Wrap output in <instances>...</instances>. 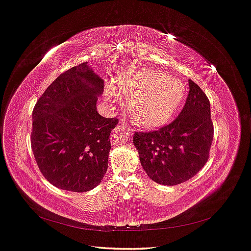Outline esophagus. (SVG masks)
Returning <instances> with one entry per match:
<instances>
[{
  "label": "esophagus",
  "mask_w": 251,
  "mask_h": 251,
  "mask_svg": "<svg viewBox=\"0 0 251 251\" xmlns=\"http://www.w3.org/2000/svg\"><path fill=\"white\" fill-rule=\"evenodd\" d=\"M119 123H120V126L122 127V129L123 130H126V131H129V132H132V128H131L126 122H125V120H124V119H121V120H120V122H119ZM115 133H117V130H115V132L112 134V136H114L115 137Z\"/></svg>",
  "instance_id": "esophagus-1"
}]
</instances>
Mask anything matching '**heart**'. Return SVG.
<instances>
[{
	"instance_id": "b5f03b06",
	"label": "heart",
	"mask_w": 251,
	"mask_h": 251,
	"mask_svg": "<svg viewBox=\"0 0 251 251\" xmlns=\"http://www.w3.org/2000/svg\"><path fill=\"white\" fill-rule=\"evenodd\" d=\"M185 85L178 78L153 69L130 71L118 76L105 86L104 98L109 103L130 98L128 108L135 123L153 128L166 123L183 100Z\"/></svg>"
}]
</instances>
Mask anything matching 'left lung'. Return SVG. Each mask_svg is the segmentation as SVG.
Masks as SVG:
<instances>
[{"instance_id":"8db88e82","label":"left lung","mask_w":251,"mask_h":251,"mask_svg":"<svg viewBox=\"0 0 251 251\" xmlns=\"http://www.w3.org/2000/svg\"><path fill=\"white\" fill-rule=\"evenodd\" d=\"M188 83L185 105L172 123L133 136L143 170L162 185H177L199 173L213 142L209 100L199 85L192 80Z\"/></svg>"}]
</instances>
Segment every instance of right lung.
I'll return each instance as SVG.
<instances>
[{
  "instance_id": "add662e5",
  "label": "right lung",
  "mask_w": 251,
  "mask_h": 251,
  "mask_svg": "<svg viewBox=\"0 0 251 251\" xmlns=\"http://www.w3.org/2000/svg\"><path fill=\"white\" fill-rule=\"evenodd\" d=\"M103 80L87 62L61 74L32 112L31 148L44 177L67 191L97 187L109 165L110 134L116 118L97 111Z\"/></svg>"
}]
</instances>
